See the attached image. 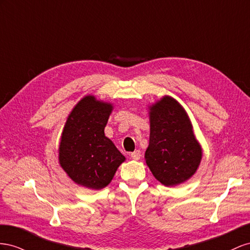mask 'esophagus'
<instances>
[{
    "instance_id": "esophagus-1",
    "label": "esophagus",
    "mask_w": 250,
    "mask_h": 250,
    "mask_svg": "<svg viewBox=\"0 0 250 250\" xmlns=\"http://www.w3.org/2000/svg\"><path fill=\"white\" fill-rule=\"evenodd\" d=\"M131 157H132V159H134V160H139L140 157H141V152L139 151V149H136V151H134L131 154Z\"/></svg>"
}]
</instances>
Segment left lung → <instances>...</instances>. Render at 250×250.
Segmentation results:
<instances>
[{
    "mask_svg": "<svg viewBox=\"0 0 250 250\" xmlns=\"http://www.w3.org/2000/svg\"><path fill=\"white\" fill-rule=\"evenodd\" d=\"M145 157L154 177L167 187L189 179L200 165L202 149L187 112L174 98L165 96L151 106Z\"/></svg>",
    "mask_w": 250,
    "mask_h": 250,
    "instance_id": "1",
    "label": "left lung"
}]
</instances>
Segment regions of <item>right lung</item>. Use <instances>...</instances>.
<instances>
[{
	"label": "right lung",
	"instance_id": "right-lung-1",
	"mask_svg": "<svg viewBox=\"0 0 250 250\" xmlns=\"http://www.w3.org/2000/svg\"><path fill=\"white\" fill-rule=\"evenodd\" d=\"M112 104L85 96L69 115L60 145L61 167L75 183L101 189L108 185L125 161L113 142L104 136Z\"/></svg>",
	"mask_w": 250,
	"mask_h": 250
}]
</instances>
